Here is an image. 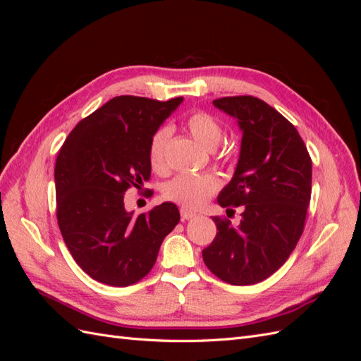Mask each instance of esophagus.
<instances>
[{
  "instance_id": "1",
  "label": "esophagus",
  "mask_w": 361,
  "mask_h": 361,
  "mask_svg": "<svg viewBox=\"0 0 361 361\" xmlns=\"http://www.w3.org/2000/svg\"><path fill=\"white\" fill-rule=\"evenodd\" d=\"M195 215H197V214L190 211V209H187V207H182V209H180V218H182L183 221H185V220H191V218H194Z\"/></svg>"
}]
</instances>
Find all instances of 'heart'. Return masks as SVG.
I'll list each match as a JSON object with an SVG mask.
<instances>
[{
    "mask_svg": "<svg viewBox=\"0 0 361 361\" xmlns=\"http://www.w3.org/2000/svg\"><path fill=\"white\" fill-rule=\"evenodd\" d=\"M192 138L206 150H214L224 137L223 126L218 120L203 111L192 113L187 122ZM171 134L170 126L158 128L149 141V162L154 170L166 169V147ZM220 188V180L212 173L179 174L164 185L162 194L170 202L185 207H199Z\"/></svg>",
    "mask_w": 361,
    "mask_h": 361,
    "instance_id": "heart-1",
    "label": "heart"
}]
</instances>
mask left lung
Here are the masks:
<instances>
[{
	"label": "left lung",
	"instance_id": "8db88e82",
	"mask_svg": "<svg viewBox=\"0 0 361 361\" xmlns=\"http://www.w3.org/2000/svg\"><path fill=\"white\" fill-rule=\"evenodd\" d=\"M238 120L241 152L218 204L243 206L238 227L214 216L216 236L202 255L206 267L235 286L255 285L285 264L304 231L312 194V159L295 126L253 96L212 102Z\"/></svg>",
	"mask_w": 361,
	"mask_h": 361
}]
</instances>
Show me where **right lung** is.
<instances>
[{"mask_svg":"<svg viewBox=\"0 0 361 361\" xmlns=\"http://www.w3.org/2000/svg\"><path fill=\"white\" fill-rule=\"evenodd\" d=\"M182 101L116 96L82 118L59 152L60 232L76 264L104 285L123 288L146 277L180 220L170 202L134 215L123 195L150 179L149 141Z\"/></svg>","mask_w":361,"mask_h":361,"instance_id":"add662e5","label":"right lung"}]
</instances>
